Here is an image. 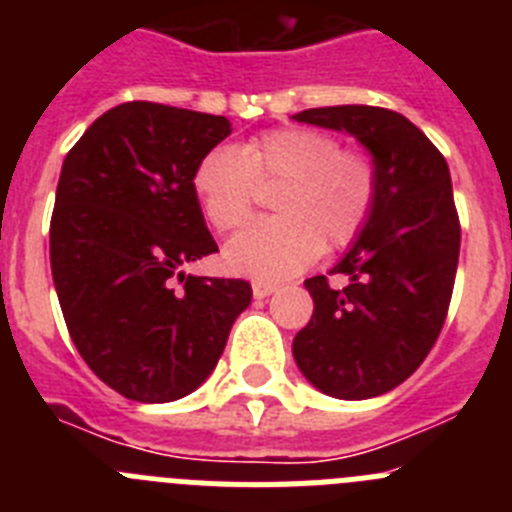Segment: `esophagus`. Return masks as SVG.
Returning <instances> with one entry per match:
<instances>
[{
	"label": "esophagus",
	"instance_id": "1",
	"mask_svg": "<svg viewBox=\"0 0 512 512\" xmlns=\"http://www.w3.org/2000/svg\"><path fill=\"white\" fill-rule=\"evenodd\" d=\"M253 297H256V300H264V297H269V295H274V292H277V284H269V282H253Z\"/></svg>",
	"mask_w": 512,
	"mask_h": 512
}]
</instances>
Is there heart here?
Masks as SVG:
<instances>
[{
  "label": "heart",
  "mask_w": 512,
  "mask_h": 512,
  "mask_svg": "<svg viewBox=\"0 0 512 512\" xmlns=\"http://www.w3.org/2000/svg\"><path fill=\"white\" fill-rule=\"evenodd\" d=\"M256 182H284L274 200L279 217L248 225L223 248L225 266L256 282L295 277L323 243L348 246L369 223L379 189L372 158L341 151L338 138L310 128L271 130L241 148L217 146L192 171L194 200L220 233L246 223Z\"/></svg>",
  "instance_id": "heart-1"
}]
</instances>
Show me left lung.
Here are the masks:
<instances>
[{"label": "left lung", "mask_w": 512, "mask_h": 512, "mask_svg": "<svg viewBox=\"0 0 512 512\" xmlns=\"http://www.w3.org/2000/svg\"><path fill=\"white\" fill-rule=\"evenodd\" d=\"M292 120L351 135L377 166L372 217L330 269L346 284L307 279L315 310L292 341L315 390L369 400L423 364L446 320L461 243L449 166L400 112L341 104Z\"/></svg>", "instance_id": "obj_1"}]
</instances>
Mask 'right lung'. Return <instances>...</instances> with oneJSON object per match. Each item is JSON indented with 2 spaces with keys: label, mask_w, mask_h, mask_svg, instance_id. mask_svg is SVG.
Returning <instances> with one entry per match:
<instances>
[{
  "label": "right lung",
  "mask_w": 512,
  "mask_h": 512,
  "mask_svg": "<svg viewBox=\"0 0 512 512\" xmlns=\"http://www.w3.org/2000/svg\"><path fill=\"white\" fill-rule=\"evenodd\" d=\"M223 115L125 102L92 122L63 161L51 271L71 341L135 402H174L223 356L251 284L187 274L217 251L192 171L230 135Z\"/></svg>",
  "instance_id": "right-lung-1"
}]
</instances>
